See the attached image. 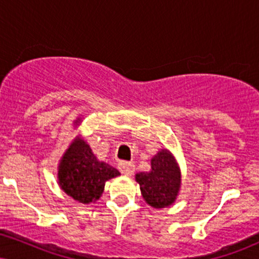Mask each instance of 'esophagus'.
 <instances>
[{
    "mask_svg": "<svg viewBox=\"0 0 259 259\" xmlns=\"http://www.w3.org/2000/svg\"><path fill=\"white\" fill-rule=\"evenodd\" d=\"M120 173L125 177H130L135 171V165L132 162H120L119 163Z\"/></svg>",
    "mask_w": 259,
    "mask_h": 259,
    "instance_id": "esophagus-1",
    "label": "esophagus"
}]
</instances>
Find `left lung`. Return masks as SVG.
Masks as SVG:
<instances>
[{"label":"left lung","instance_id":"8db88e82","mask_svg":"<svg viewBox=\"0 0 259 259\" xmlns=\"http://www.w3.org/2000/svg\"><path fill=\"white\" fill-rule=\"evenodd\" d=\"M141 195L156 209L171 206L179 196L181 170L174 154L163 148L151 158V170L135 174Z\"/></svg>","mask_w":259,"mask_h":259}]
</instances>
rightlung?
Segmentation results:
<instances>
[{"label": "right lung", "mask_w": 259, "mask_h": 259, "mask_svg": "<svg viewBox=\"0 0 259 259\" xmlns=\"http://www.w3.org/2000/svg\"><path fill=\"white\" fill-rule=\"evenodd\" d=\"M81 118L74 120L79 125ZM58 185L69 197L79 203L90 204L100 200L106 181L120 173L108 163L97 159L90 145L81 136L69 144L58 163Z\"/></svg>", "instance_id": "right-lung-1"}]
</instances>
